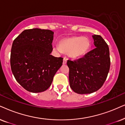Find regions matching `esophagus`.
<instances>
[{
	"label": "esophagus",
	"instance_id": "34e87169",
	"mask_svg": "<svg viewBox=\"0 0 125 125\" xmlns=\"http://www.w3.org/2000/svg\"><path fill=\"white\" fill-rule=\"evenodd\" d=\"M67 58H66V57H64L63 58V64H66V63H67Z\"/></svg>",
	"mask_w": 125,
	"mask_h": 125
}]
</instances>
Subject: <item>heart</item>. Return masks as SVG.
Masks as SVG:
<instances>
[{
    "label": "heart",
    "mask_w": 125,
    "mask_h": 125,
    "mask_svg": "<svg viewBox=\"0 0 125 125\" xmlns=\"http://www.w3.org/2000/svg\"><path fill=\"white\" fill-rule=\"evenodd\" d=\"M91 44L89 40L81 36H73L62 39L59 42V47H53L58 52L68 53L72 58L83 57L88 52Z\"/></svg>",
    "instance_id": "1"
}]
</instances>
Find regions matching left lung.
<instances>
[{
    "mask_svg": "<svg viewBox=\"0 0 125 125\" xmlns=\"http://www.w3.org/2000/svg\"><path fill=\"white\" fill-rule=\"evenodd\" d=\"M96 48L75 61L68 60L70 86L74 92L88 94L97 91L106 80L110 70V51L100 35L92 36Z\"/></svg>",
    "mask_w": 125,
    "mask_h": 125,
    "instance_id": "obj_1",
    "label": "left lung"
}]
</instances>
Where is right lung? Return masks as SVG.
Returning <instances> with one entry per match:
<instances>
[{"instance_id": "obj_1", "label": "right lung", "mask_w": 125, "mask_h": 125, "mask_svg": "<svg viewBox=\"0 0 125 125\" xmlns=\"http://www.w3.org/2000/svg\"><path fill=\"white\" fill-rule=\"evenodd\" d=\"M53 32L34 28L26 29L12 42L10 65L17 81L26 91L44 92L51 86L63 59L51 55Z\"/></svg>"}]
</instances>
